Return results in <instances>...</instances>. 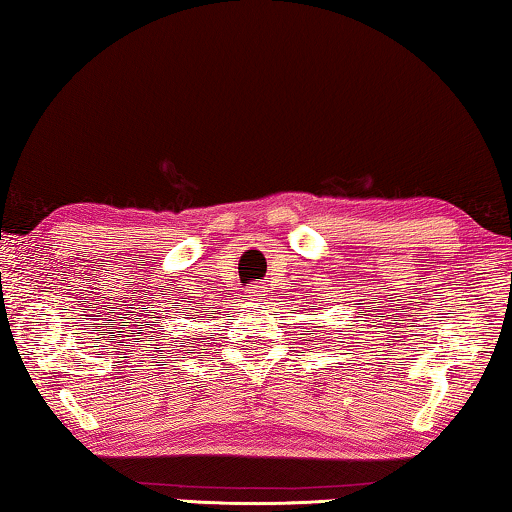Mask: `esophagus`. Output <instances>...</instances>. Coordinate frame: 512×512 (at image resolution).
<instances>
[{
  "label": "esophagus",
  "mask_w": 512,
  "mask_h": 512,
  "mask_svg": "<svg viewBox=\"0 0 512 512\" xmlns=\"http://www.w3.org/2000/svg\"><path fill=\"white\" fill-rule=\"evenodd\" d=\"M263 293H265L263 286H251V288L247 290L245 297H249L251 302H258V300H261V297H263Z\"/></svg>",
  "instance_id": "34e87169"
}]
</instances>
